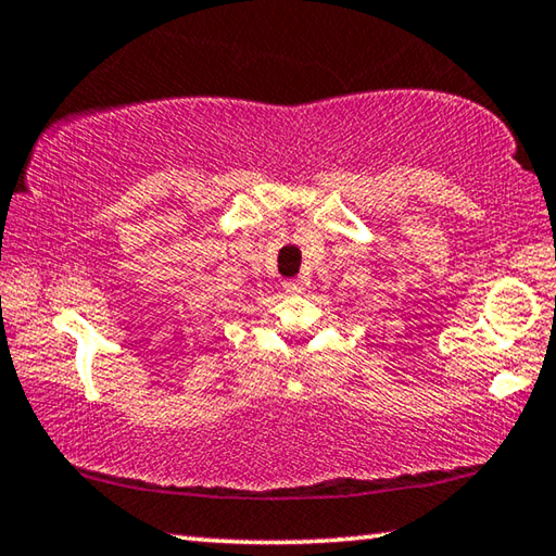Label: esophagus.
<instances>
[{
    "instance_id": "34e87169",
    "label": "esophagus",
    "mask_w": 556,
    "mask_h": 556,
    "mask_svg": "<svg viewBox=\"0 0 556 556\" xmlns=\"http://www.w3.org/2000/svg\"><path fill=\"white\" fill-rule=\"evenodd\" d=\"M281 287H285V291H287V294H291V296H299L301 291H304V285H301L299 279H287Z\"/></svg>"
}]
</instances>
